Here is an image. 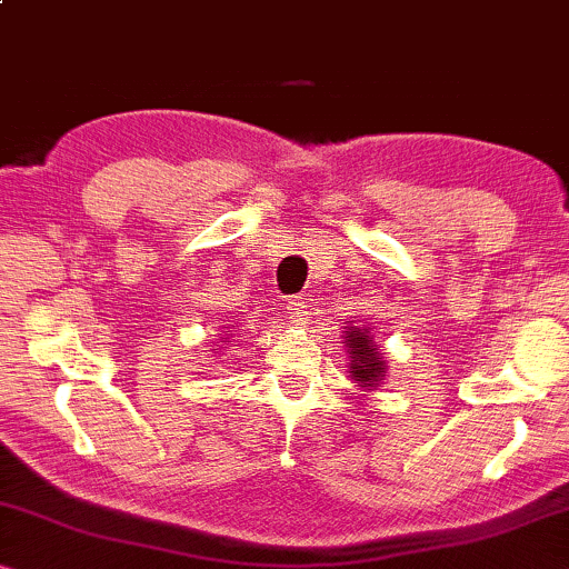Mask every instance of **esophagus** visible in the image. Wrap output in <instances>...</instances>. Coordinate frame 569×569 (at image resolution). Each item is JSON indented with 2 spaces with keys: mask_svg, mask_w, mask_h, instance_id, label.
I'll list each match as a JSON object with an SVG mask.
<instances>
[{
  "mask_svg": "<svg viewBox=\"0 0 569 569\" xmlns=\"http://www.w3.org/2000/svg\"><path fill=\"white\" fill-rule=\"evenodd\" d=\"M310 310H312V302L308 295H297L292 300H287V315H290L295 326H302V322L308 320V315H312Z\"/></svg>",
  "mask_w": 569,
  "mask_h": 569,
  "instance_id": "esophagus-1",
  "label": "esophagus"
}]
</instances>
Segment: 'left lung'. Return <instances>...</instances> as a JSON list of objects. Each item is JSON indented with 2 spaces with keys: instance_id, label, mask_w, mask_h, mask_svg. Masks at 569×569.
I'll return each mask as SVG.
<instances>
[{
  "instance_id": "left-lung-1",
  "label": "left lung",
  "mask_w": 569,
  "mask_h": 569,
  "mask_svg": "<svg viewBox=\"0 0 569 569\" xmlns=\"http://www.w3.org/2000/svg\"><path fill=\"white\" fill-rule=\"evenodd\" d=\"M346 346L351 353V376L361 383V387H373L376 381H381L383 361L379 358V348L373 346L371 330L369 328H346Z\"/></svg>"
}]
</instances>
